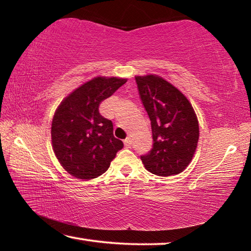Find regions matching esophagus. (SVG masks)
<instances>
[{
    "instance_id": "1",
    "label": "esophagus",
    "mask_w": 251,
    "mask_h": 251,
    "mask_svg": "<svg viewBox=\"0 0 251 251\" xmlns=\"http://www.w3.org/2000/svg\"><path fill=\"white\" fill-rule=\"evenodd\" d=\"M124 145H125L126 147L129 148L131 145H133V142H131L130 138H126L125 141H124Z\"/></svg>"
}]
</instances>
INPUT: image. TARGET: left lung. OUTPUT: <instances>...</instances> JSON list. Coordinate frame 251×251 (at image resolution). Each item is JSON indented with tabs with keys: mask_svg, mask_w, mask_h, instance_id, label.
<instances>
[{
	"mask_svg": "<svg viewBox=\"0 0 251 251\" xmlns=\"http://www.w3.org/2000/svg\"><path fill=\"white\" fill-rule=\"evenodd\" d=\"M139 96L151 124L152 148L141 157L148 172L173 176L184 172L196 151V113L182 93L158 75L135 76Z\"/></svg>",
	"mask_w": 251,
	"mask_h": 251,
	"instance_id": "1",
	"label": "left lung"
}]
</instances>
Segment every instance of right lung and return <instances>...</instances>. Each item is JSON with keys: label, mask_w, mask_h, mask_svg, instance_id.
Wrapping results in <instances>:
<instances>
[{"label": "right lung", "mask_w": 251, "mask_h": 251, "mask_svg": "<svg viewBox=\"0 0 251 251\" xmlns=\"http://www.w3.org/2000/svg\"><path fill=\"white\" fill-rule=\"evenodd\" d=\"M126 78L97 76L66 96L55 110L50 136L63 168L79 179H93L107 171L124 144L114 137L113 123L100 114V104Z\"/></svg>", "instance_id": "right-lung-1"}]
</instances>
